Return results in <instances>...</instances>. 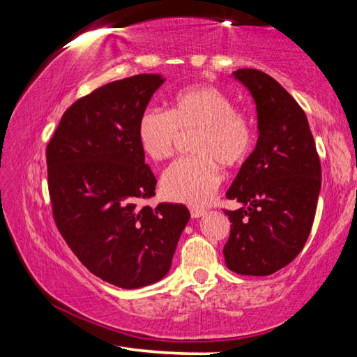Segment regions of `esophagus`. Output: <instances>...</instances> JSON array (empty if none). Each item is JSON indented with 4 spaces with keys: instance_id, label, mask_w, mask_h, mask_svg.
Listing matches in <instances>:
<instances>
[{
    "instance_id": "34e87169",
    "label": "esophagus",
    "mask_w": 357,
    "mask_h": 357,
    "mask_svg": "<svg viewBox=\"0 0 357 357\" xmlns=\"http://www.w3.org/2000/svg\"><path fill=\"white\" fill-rule=\"evenodd\" d=\"M204 214H206V211L203 208H190V215L193 219H200V217H203Z\"/></svg>"
}]
</instances>
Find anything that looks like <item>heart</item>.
I'll use <instances>...</instances> for the list:
<instances>
[{"instance_id":"obj_1","label":"heart","mask_w":357,"mask_h":357,"mask_svg":"<svg viewBox=\"0 0 357 357\" xmlns=\"http://www.w3.org/2000/svg\"><path fill=\"white\" fill-rule=\"evenodd\" d=\"M185 157L167 168L160 192L167 200L202 206L219 187V164L236 167L249 155L253 143L252 126L233 100L211 84H192L170 99L168 113L146 110L138 119V144L151 160L162 162L176 149L179 134L195 130Z\"/></svg>"}]
</instances>
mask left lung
Returning <instances> with one entry per match:
<instances>
[{
    "label": "left lung",
    "mask_w": 357,
    "mask_h": 357,
    "mask_svg": "<svg viewBox=\"0 0 357 357\" xmlns=\"http://www.w3.org/2000/svg\"><path fill=\"white\" fill-rule=\"evenodd\" d=\"M231 77L255 102L258 140L227 192L241 208L225 211L231 231L223 257L238 274L271 275L291 263L309 238L321 165L305 113L279 82L257 69Z\"/></svg>",
    "instance_id": "obj_1"
}]
</instances>
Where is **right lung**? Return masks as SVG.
I'll return each mask as SVG.
<instances>
[{
    "mask_svg": "<svg viewBox=\"0 0 357 357\" xmlns=\"http://www.w3.org/2000/svg\"><path fill=\"white\" fill-rule=\"evenodd\" d=\"M164 82L140 74L104 84L66 110L47 146L59 233L89 273L126 289L164 279L190 219L184 204L137 206L157 184L138 144V119Z\"/></svg>",
    "mask_w": 357,
    "mask_h": 357,
    "instance_id": "right-lung-1",
    "label": "right lung"
}]
</instances>
